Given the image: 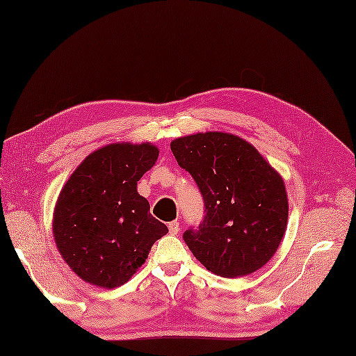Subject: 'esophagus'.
I'll list each match as a JSON object with an SVG mask.
<instances>
[{"label": "esophagus", "mask_w": 356, "mask_h": 356, "mask_svg": "<svg viewBox=\"0 0 356 356\" xmlns=\"http://www.w3.org/2000/svg\"><path fill=\"white\" fill-rule=\"evenodd\" d=\"M168 229H170V234H172V236H176V234L180 231V225L177 220H174L171 223H168Z\"/></svg>", "instance_id": "34e87169"}]
</instances>
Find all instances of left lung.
I'll return each mask as SVG.
<instances>
[{
  "label": "left lung",
  "instance_id": "obj_1",
  "mask_svg": "<svg viewBox=\"0 0 356 356\" xmlns=\"http://www.w3.org/2000/svg\"><path fill=\"white\" fill-rule=\"evenodd\" d=\"M177 163L191 174L205 217L184 240L216 275L237 278L266 264L282 243L289 216L283 177L255 147L223 131L171 142Z\"/></svg>",
  "mask_w": 356,
  "mask_h": 356
}]
</instances>
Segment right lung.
<instances>
[{"mask_svg":"<svg viewBox=\"0 0 356 356\" xmlns=\"http://www.w3.org/2000/svg\"><path fill=\"white\" fill-rule=\"evenodd\" d=\"M157 156L149 142L110 143L88 154L63 186L53 211V237L84 282L105 289L122 286L168 232L138 193Z\"/></svg>","mask_w":356,"mask_h":356,"instance_id":"obj_1","label":"right lung"}]
</instances>
